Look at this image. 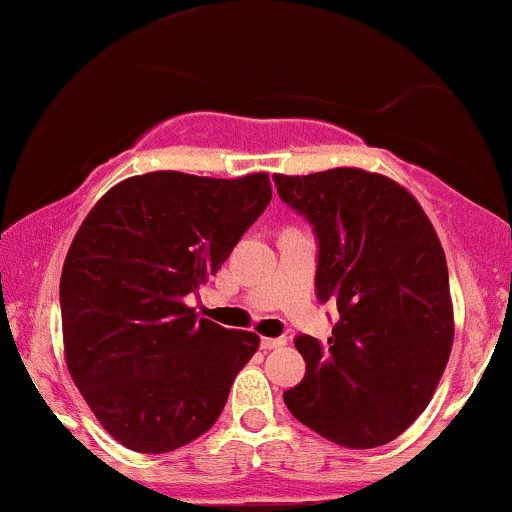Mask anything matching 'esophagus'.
<instances>
[{"instance_id":"34e87169","label":"esophagus","mask_w":512,"mask_h":512,"mask_svg":"<svg viewBox=\"0 0 512 512\" xmlns=\"http://www.w3.org/2000/svg\"><path fill=\"white\" fill-rule=\"evenodd\" d=\"M286 339L284 337H262L260 346L264 351H272V349H279V346H284Z\"/></svg>"}]
</instances>
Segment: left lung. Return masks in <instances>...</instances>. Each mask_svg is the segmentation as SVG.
Returning <instances> with one entry per match:
<instances>
[{"label": "left lung", "mask_w": 512, "mask_h": 512, "mask_svg": "<svg viewBox=\"0 0 512 512\" xmlns=\"http://www.w3.org/2000/svg\"><path fill=\"white\" fill-rule=\"evenodd\" d=\"M274 182L313 226L317 298L339 310L327 346L296 337L305 378L284 392L286 407L344 448L390 443L431 402L455 337L436 228L402 185L361 168Z\"/></svg>", "instance_id": "1"}]
</instances>
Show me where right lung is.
<instances>
[{
  "instance_id": "1",
  "label": "right lung",
  "mask_w": 512,
  "mask_h": 512,
  "mask_svg": "<svg viewBox=\"0 0 512 512\" xmlns=\"http://www.w3.org/2000/svg\"><path fill=\"white\" fill-rule=\"evenodd\" d=\"M269 199L267 173L156 170L117 182L76 231L60 279L64 358L125 448L178 450L226 407L260 337L197 320L185 296L219 272Z\"/></svg>"
}]
</instances>
